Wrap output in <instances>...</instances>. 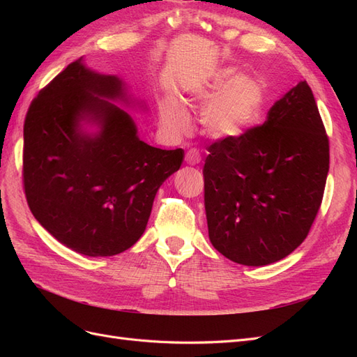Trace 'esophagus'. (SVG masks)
Returning <instances> with one entry per match:
<instances>
[{
  "mask_svg": "<svg viewBox=\"0 0 357 357\" xmlns=\"http://www.w3.org/2000/svg\"><path fill=\"white\" fill-rule=\"evenodd\" d=\"M185 159L189 165H198L201 162V155L197 149H190V150H188Z\"/></svg>",
  "mask_w": 357,
  "mask_h": 357,
  "instance_id": "esophagus-1",
  "label": "esophagus"
}]
</instances>
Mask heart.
<instances>
[{"instance_id":"heart-1","label":"heart","mask_w":357,"mask_h":357,"mask_svg":"<svg viewBox=\"0 0 357 357\" xmlns=\"http://www.w3.org/2000/svg\"><path fill=\"white\" fill-rule=\"evenodd\" d=\"M185 102L202 109L201 125L208 137L232 139L257 123L265 105V89L253 75L238 74L234 67H220L188 89ZM159 119L172 137L186 134L190 128L186 105L176 96H164L159 101Z\"/></svg>"}]
</instances>
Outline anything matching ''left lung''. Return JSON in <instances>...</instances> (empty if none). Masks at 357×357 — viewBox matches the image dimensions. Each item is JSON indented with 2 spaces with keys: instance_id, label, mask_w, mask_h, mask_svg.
I'll list each match as a JSON object with an SVG mask.
<instances>
[{
  "instance_id": "8db88e82",
  "label": "left lung",
  "mask_w": 357,
  "mask_h": 357,
  "mask_svg": "<svg viewBox=\"0 0 357 357\" xmlns=\"http://www.w3.org/2000/svg\"><path fill=\"white\" fill-rule=\"evenodd\" d=\"M205 159L213 247L232 262L282 261L307 238L329 171V139L307 82L269 109L262 126L220 139Z\"/></svg>"
}]
</instances>
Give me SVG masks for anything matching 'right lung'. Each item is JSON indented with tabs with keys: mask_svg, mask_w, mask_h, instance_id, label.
Masks as SVG:
<instances>
[{
	"mask_svg": "<svg viewBox=\"0 0 357 357\" xmlns=\"http://www.w3.org/2000/svg\"><path fill=\"white\" fill-rule=\"evenodd\" d=\"M128 109L146 110L114 74L79 58L29 105L24 185L31 213L52 236L84 256H114L146 231L156 192L180 168L181 149L138 137Z\"/></svg>",
	"mask_w": 357,
	"mask_h": 357,
	"instance_id": "1",
	"label": "right lung"
}]
</instances>
